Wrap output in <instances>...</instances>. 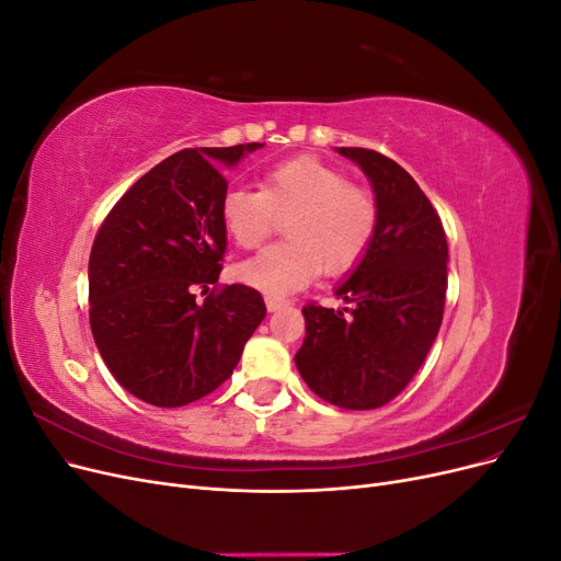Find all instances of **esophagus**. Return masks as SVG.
Instances as JSON below:
<instances>
[{
	"mask_svg": "<svg viewBox=\"0 0 561 561\" xmlns=\"http://www.w3.org/2000/svg\"><path fill=\"white\" fill-rule=\"evenodd\" d=\"M264 301H266V309L268 311H278V309H283L285 307V299H280V297H274V295H266L264 297Z\"/></svg>",
	"mask_w": 561,
	"mask_h": 561,
	"instance_id": "obj_1",
	"label": "esophagus"
}]
</instances>
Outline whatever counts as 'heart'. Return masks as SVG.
<instances>
[{
  "instance_id": "1",
  "label": "heart",
  "mask_w": 561,
  "mask_h": 561,
  "mask_svg": "<svg viewBox=\"0 0 561 561\" xmlns=\"http://www.w3.org/2000/svg\"><path fill=\"white\" fill-rule=\"evenodd\" d=\"M287 217L285 243L243 262L236 276L266 295L301 290L325 271L344 276L358 266L377 236V201L318 157H293L264 171L260 190L233 186L219 201L229 239L260 248Z\"/></svg>"
}]
</instances>
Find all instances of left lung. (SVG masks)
<instances>
[{"label": "left lung", "instance_id": "obj_1", "mask_svg": "<svg viewBox=\"0 0 561 561\" xmlns=\"http://www.w3.org/2000/svg\"><path fill=\"white\" fill-rule=\"evenodd\" d=\"M363 168L379 210L365 260L336 287L351 309H301V379L342 410H377L412 381L443 325L447 236L414 178L375 149L336 147Z\"/></svg>", "mask_w": 561, "mask_h": 561}]
</instances>
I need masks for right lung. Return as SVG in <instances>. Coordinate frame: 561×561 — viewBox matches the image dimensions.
Listing matches in <instances>:
<instances>
[{
    "mask_svg": "<svg viewBox=\"0 0 561 561\" xmlns=\"http://www.w3.org/2000/svg\"><path fill=\"white\" fill-rule=\"evenodd\" d=\"M264 147L182 149L116 201L91 248L95 346L112 377L154 407H182L225 383L266 316L248 285H217L227 250L219 201L231 168Z\"/></svg>",
    "mask_w": 561,
    "mask_h": 561,
    "instance_id": "right-lung-1",
    "label": "right lung"
}]
</instances>
